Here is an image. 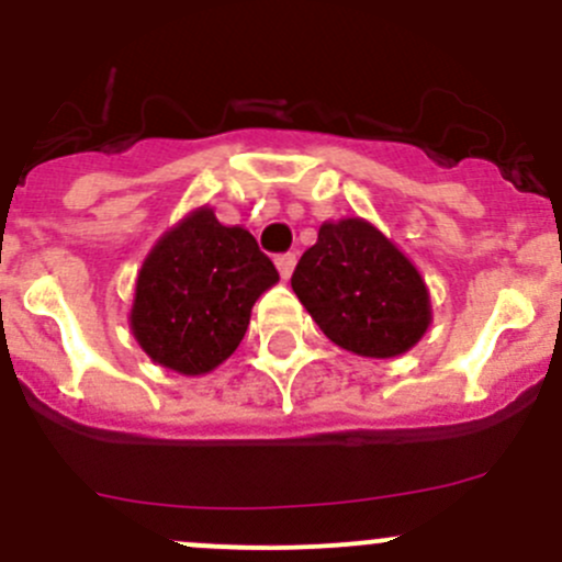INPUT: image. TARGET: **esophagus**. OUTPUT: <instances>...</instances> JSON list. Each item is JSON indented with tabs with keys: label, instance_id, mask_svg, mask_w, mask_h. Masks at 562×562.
<instances>
[{
	"label": "esophagus",
	"instance_id": "34e87169",
	"mask_svg": "<svg viewBox=\"0 0 562 562\" xmlns=\"http://www.w3.org/2000/svg\"><path fill=\"white\" fill-rule=\"evenodd\" d=\"M293 269H296V255H293V252L277 255V271H280L282 280H291Z\"/></svg>",
	"mask_w": 562,
	"mask_h": 562
}]
</instances>
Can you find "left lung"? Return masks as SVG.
<instances>
[{
	"instance_id": "obj_1",
	"label": "left lung",
	"mask_w": 562,
	"mask_h": 562,
	"mask_svg": "<svg viewBox=\"0 0 562 562\" xmlns=\"http://www.w3.org/2000/svg\"><path fill=\"white\" fill-rule=\"evenodd\" d=\"M291 285L334 345L367 359L402 356L432 323L416 266L361 217L323 223Z\"/></svg>"
}]
</instances>
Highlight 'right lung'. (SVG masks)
Instances as JSON below:
<instances>
[{
  "mask_svg": "<svg viewBox=\"0 0 562 562\" xmlns=\"http://www.w3.org/2000/svg\"><path fill=\"white\" fill-rule=\"evenodd\" d=\"M277 280L249 231L228 228L201 206L146 255L130 328L155 364L203 375L239 348L252 304Z\"/></svg>",
  "mask_w": 562,
  "mask_h": 562,
  "instance_id": "add662e5",
  "label": "right lung"
}]
</instances>
